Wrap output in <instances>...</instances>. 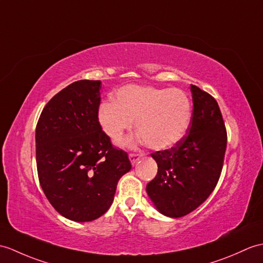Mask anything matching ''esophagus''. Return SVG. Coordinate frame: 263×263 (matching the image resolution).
<instances>
[{"instance_id":"obj_1","label":"esophagus","mask_w":263,"mask_h":263,"mask_svg":"<svg viewBox=\"0 0 263 263\" xmlns=\"http://www.w3.org/2000/svg\"><path fill=\"white\" fill-rule=\"evenodd\" d=\"M143 155H144L143 152H131V154L129 155V158H130L131 163L133 164V166L137 163V161H138V160L140 159V158H141Z\"/></svg>"}]
</instances>
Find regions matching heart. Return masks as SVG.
I'll return each instance as SVG.
<instances>
[{"instance_id": "b5f03b06", "label": "heart", "mask_w": 263, "mask_h": 263, "mask_svg": "<svg viewBox=\"0 0 263 263\" xmlns=\"http://www.w3.org/2000/svg\"><path fill=\"white\" fill-rule=\"evenodd\" d=\"M192 119V102L184 90L127 85L115 102L103 103L99 122L104 133L118 142L136 121L137 132L146 146L163 150L179 142Z\"/></svg>"}]
</instances>
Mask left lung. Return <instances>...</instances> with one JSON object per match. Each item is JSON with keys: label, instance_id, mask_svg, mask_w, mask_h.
<instances>
[{"label": "left lung", "instance_id": "obj_1", "mask_svg": "<svg viewBox=\"0 0 263 263\" xmlns=\"http://www.w3.org/2000/svg\"><path fill=\"white\" fill-rule=\"evenodd\" d=\"M193 113L186 134L170 149L151 154L158 164L146 193L163 215L181 217L214 191L222 173L228 133L216 100L191 85Z\"/></svg>", "mask_w": 263, "mask_h": 263}]
</instances>
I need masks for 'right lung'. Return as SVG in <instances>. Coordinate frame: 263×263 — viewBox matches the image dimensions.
Listing matches in <instances>:
<instances>
[{
	"label": "right lung",
	"mask_w": 263,
	"mask_h": 263,
	"mask_svg": "<svg viewBox=\"0 0 263 263\" xmlns=\"http://www.w3.org/2000/svg\"><path fill=\"white\" fill-rule=\"evenodd\" d=\"M101 87L86 79L68 85L46 104L35 127L42 191L59 214L76 222L102 216L132 167L100 125Z\"/></svg>",
	"instance_id": "right-lung-1"
}]
</instances>
